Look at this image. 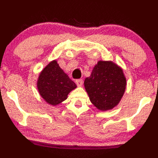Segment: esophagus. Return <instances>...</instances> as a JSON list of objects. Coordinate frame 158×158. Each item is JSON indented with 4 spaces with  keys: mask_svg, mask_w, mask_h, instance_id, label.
<instances>
[{
    "mask_svg": "<svg viewBox=\"0 0 158 158\" xmlns=\"http://www.w3.org/2000/svg\"><path fill=\"white\" fill-rule=\"evenodd\" d=\"M75 83H76L77 86L81 87V86L83 85V80H82V79H78V80H76V81H75Z\"/></svg>",
    "mask_w": 158,
    "mask_h": 158,
    "instance_id": "obj_1",
    "label": "esophagus"
}]
</instances>
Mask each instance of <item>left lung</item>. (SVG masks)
I'll return each mask as SVG.
<instances>
[{
  "instance_id": "left-lung-1",
  "label": "left lung",
  "mask_w": 158,
  "mask_h": 158,
  "mask_svg": "<svg viewBox=\"0 0 158 158\" xmlns=\"http://www.w3.org/2000/svg\"><path fill=\"white\" fill-rule=\"evenodd\" d=\"M90 101L105 111L117 106L124 94L127 80L123 70L112 61L98 62L84 81Z\"/></svg>"
}]
</instances>
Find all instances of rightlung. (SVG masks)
Segmentation results:
<instances>
[{"mask_svg": "<svg viewBox=\"0 0 158 158\" xmlns=\"http://www.w3.org/2000/svg\"><path fill=\"white\" fill-rule=\"evenodd\" d=\"M77 85L60 68L57 60L49 62L39 75L37 88L40 96L47 103L60 104L66 100Z\"/></svg>", "mask_w": 158, "mask_h": 158, "instance_id": "add662e5", "label": "right lung"}]
</instances>
